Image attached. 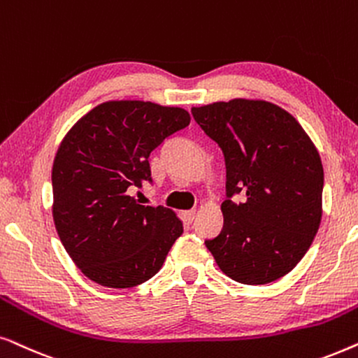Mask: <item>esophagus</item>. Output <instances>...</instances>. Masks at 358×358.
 <instances>
[{"label":"esophagus","mask_w":358,"mask_h":358,"mask_svg":"<svg viewBox=\"0 0 358 358\" xmlns=\"http://www.w3.org/2000/svg\"><path fill=\"white\" fill-rule=\"evenodd\" d=\"M194 216H196V211H194V209H188V211H182V217H183V221H187L188 224H189V222H193Z\"/></svg>","instance_id":"34e87169"}]
</instances>
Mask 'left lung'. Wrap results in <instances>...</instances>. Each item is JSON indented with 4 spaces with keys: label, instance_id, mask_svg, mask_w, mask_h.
I'll return each mask as SVG.
<instances>
[{
    "label": "left lung",
    "instance_id": "obj_1",
    "mask_svg": "<svg viewBox=\"0 0 358 358\" xmlns=\"http://www.w3.org/2000/svg\"><path fill=\"white\" fill-rule=\"evenodd\" d=\"M192 114L226 162L224 227L204 244L236 282L282 278L303 259L321 224L317 149L292 114L268 101L231 99L192 108ZM239 192L243 201L232 202Z\"/></svg>",
    "mask_w": 358,
    "mask_h": 358
}]
</instances>
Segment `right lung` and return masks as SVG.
I'll return each instance as SVG.
<instances>
[{
	"label": "right lung",
	"mask_w": 358,
	"mask_h": 358,
	"mask_svg": "<svg viewBox=\"0 0 358 358\" xmlns=\"http://www.w3.org/2000/svg\"><path fill=\"white\" fill-rule=\"evenodd\" d=\"M189 119L182 108L106 101L62 141L52 213L65 250L90 280L132 288L162 268L183 224L169 208L139 204L129 189L152 183L150 152Z\"/></svg>",
	"instance_id": "right-lung-1"
}]
</instances>
